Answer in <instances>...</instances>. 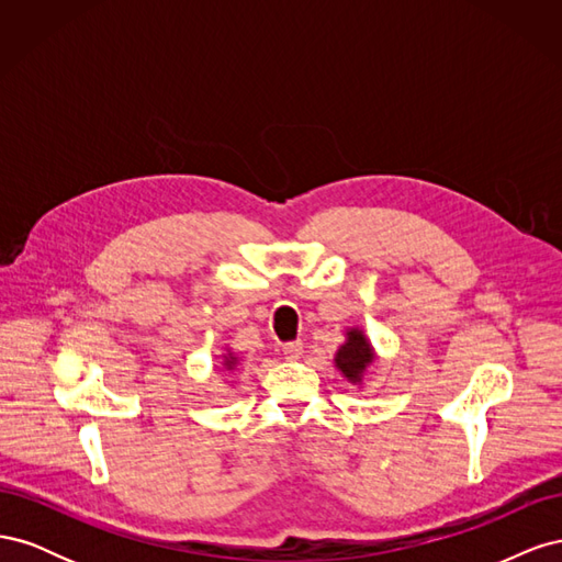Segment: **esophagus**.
<instances>
[{
	"instance_id": "1",
	"label": "esophagus",
	"mask_w": 562,
	"mask_h": 562,
	"mask_svg": "<svg viewBox=\"0 0 562 562\" xmlns=\"http://www.w3.org/2000/svg\"><path fill=\"white\" fill-rule=\"evenodd\" d=\"M281 351H283V356H285V359H291V361H297V359H300V356H302V342H300V339H293V342H285Z\"/></svg>"
}]
</instances>
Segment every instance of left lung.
<instances>
[{"mask_svg":"<svg viewBox=\"0 0 562 562\" xmlns=\"http://www.w3.org/2000/svg\"><path fill=\"white\" fill-rule=\"evenodd\" d=\"M372 359V349L366 345V337L359 330L349 333V342L337 351V368L345 372V375L353 382L361 380V372Z\"/></svg>","mask_w":562,"mask_h":562,"instance_id":"1","label":"left lung"}]
</instances>
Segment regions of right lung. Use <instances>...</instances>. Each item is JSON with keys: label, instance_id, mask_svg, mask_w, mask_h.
I'll return each instance as SVG.
<instances>
[{"label": "right lung", "instance_id": "add662e5", "mask_svg": "<svg viewBox=\"0 0 562 562\" xmlns=\"http://www.w3.org/2000/svg\"><path fill=\"white\" fill-rule=\"evenodd\" d=\"M227 366H232V363H229V361H227Z\"/></svg>", "mask_w": 562, "mask_h": 562}]
</instances>
